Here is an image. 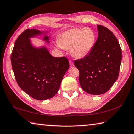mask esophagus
I'll use <instances>...</instances> for the list:
<instances>
[{"label":"esophagus","mask_w":134,"mask_h":134,"mask_svg":"<svg viewBox=\"0 0 134 134\" xmlns=\"http://www.w3.org/2000/svg\"><path fill=\"white\" fill-rule=\"evenodd\" d=\"M70 65H71V66H74V63H73V62L72 61V60H70Z\"/></svg>","instance_id":"obj_1"}]
</instances>
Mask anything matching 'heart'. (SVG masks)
<instances>
[{"instance_id":"1","label":"heart","mask_w":134,"mask_h":134,"mask_svg":"<svg viewBox=\"0 0 134 134\" xmlns=\"http://www.w3.org/2000/svg\"><path fill=\"white\" fill-rule=\"evenodd\" d=\"M95 39V34L90 28H71L60 35L58 45L62 49H70L73 56L81 59L90 53Z\"/></svg>"}]
</instances>
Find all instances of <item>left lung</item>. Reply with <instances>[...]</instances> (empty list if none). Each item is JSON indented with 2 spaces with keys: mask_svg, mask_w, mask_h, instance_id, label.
I'll list each match as a JSON object with an SVG mask.
<instances>
[{
  "mask_svg": "<svg viewBox=\"0 0 134 134\" xmlns=\"http://www.w3.org/2000/svg\"><path fill=\"white\" fill-rule=\"evenodd\" d=\"M98 30V39L90 53L74 62L81 87L96 95L106 93L116 82L122 58L121 47L111 31L101 25Z\"/></svg>",
  "mask_w": 134,
  "mask_h": 134,
  "instance_id": "8db88e82",
  "label": "left lung"
}]
</instances>
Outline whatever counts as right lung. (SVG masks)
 <instances>
[{
  "mask_svg": "<svg viewBox=\"0 0 134 134\" xmlns=\"http://www.w3.org/2000/svg\"><path fill=\"white\" fill-rule=\"evenodd\" d=\"M35 29H27L15 42L11 54L12 69L20 88L36 100L53 97L69 68L66 57L52 56L44 47L35 48L30 38L41 34ZM49 36L43 38L49 42Z\"/></svg>",
  "mask_w": 134,
  "mask_h": 134,
  "instance_id": "right-lung-1",
  "label": "right lung"
}]
</instances>
